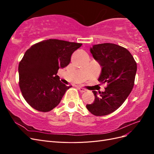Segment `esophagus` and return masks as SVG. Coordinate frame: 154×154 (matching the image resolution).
<instances>
[{"mask_svg":"<svg viewBox=\"0 0 154 154\" xmlns=\"http://www.w3.org/2000/svg\"><path fill=\"white\" fill-rule=\"evenodd\" d=\"M78 88V89L81 92H85L87 90L85 89V88H83V87H77Z\"/></svg>","mask_w":154,"mask_h":154,"instance_id":"obj_1","label":"esophagus"}]
</instances>
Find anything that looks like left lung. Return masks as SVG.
Wrapping results in <instances>:
<instances>
[{"label":"left lung","mask_w":154,"mask_h":154,"mask_svg":"<svg viewBox=\"0 0 154 154\" xmlns=\"http://www.w3.org/2000/svg\"><path fill=\"white\" fill-rule=\"evenodd\" d=\"M90 51L102 67L98 81L107 87L104 92L93 91L94 101L86 107L96 116H106L117 110L131 92L137 63L127 49L114 44L94 45Z\"/></svg>","instance_id":"8db88e82"}]
</instances>
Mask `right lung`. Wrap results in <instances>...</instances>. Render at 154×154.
I'll list each match as a JSON object with an SVG mask.
<instances>
[{"label": "right lung", "instance_id": "obj_1", "mask_svg": "<svg viewBox=\"0 0 154 154\" xmlns=\"http://www.w3.org/2000/svg\"><path fill=\"white\" fill-rule=\"evenodd\" d=\"M82 45L49 39L34 44L26 51L18 65L19 86L31 107L45 112L60 103L71 86L60 82L58 71L68 66L72 54Z\"/></svg>", "mask_w": 154, "mask_h": 154}]
</instances>
